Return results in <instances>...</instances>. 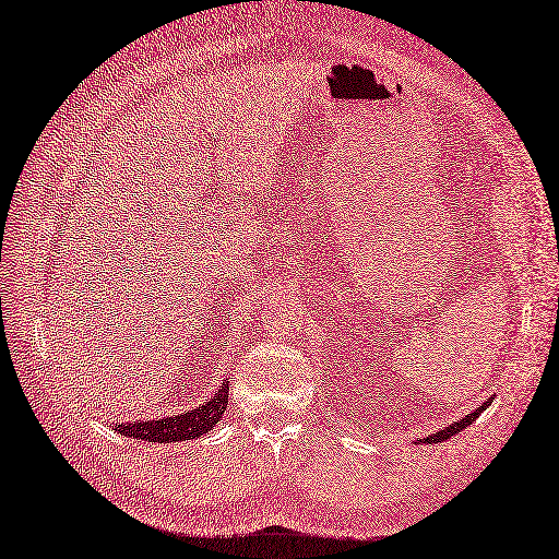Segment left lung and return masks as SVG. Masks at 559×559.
<instances>
[{
  "label": "left lung",
  "mask_w": 559,
  "mask_h": 559,
  "mask_svg": "<svg viewBox=\"0 0 559 559\" xmlns=\"http://www.w3.org/2000/svg\"><path fill=\"white\" fill-rule=\"evenodd\" d=\"M488 405H491V399H488L484 405H479V407H476V411L474 413H469V415H465V417H462V419H457L455 421V425H451V427H445V429H441L439 433H433V437H427V439H419V443H441V441H445V439H451V437H455V433L457 431H462V429H467L469 425H472V421L476 419V417H479L484 411H486V407Z\"/></svg>",
  "instance_id": "left-lung-1"
}]
</instances>
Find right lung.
Returning a JSON list of instances; mask_svg holds the SVG:
<instances>
[{"label": "right lung", "mask_w": 559, "mask_h": 559, "mask_svg": "<svg viewBox=\"0 0 559 559\" xmlns=\"http://www.w3.org/2000/svg\"><path fill=\"white\" fill-rule=\"evenodd\" d=\"M227 393L229 384L223 382V386L213 393V399L203 405L187 411L182 415L163 417V419H138V421H118L116 431L122 437L142 439L152 443H173V441H189L199 439L201 433H209L217 421H221L225 407H227Z\"/></svg>", "instance_id": "right-lung-1"}]
</instances>
